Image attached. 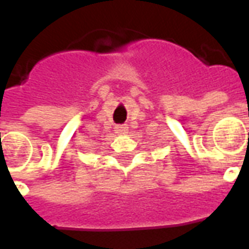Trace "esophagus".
I'll list each match as a JSON object with an SVG mask.
<instances>
[{
  "mask_svg": "<svg viewBox=\"0 0 249 249\" xmlns=\"http://www.w3.org/2000/svg\"><path fill=\"white\" fill-rule=\"evenodd\" d=\"M114 130L117 135H126L128 133V125H116Z\"/></svg>",
  "mask_w": 249,
  "mask_h": 249,
  "instance_id": "34e87169",
  "label": "esophagus"
}]
</instances>
